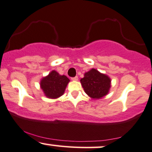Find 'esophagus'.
<instances>
[{"label": "esophagus", "instance_id": "esophagus-1", "mask_svg": "<svg viewBox=\"0 0 152 152\" xmlns=\"http://www.w3.org/2000/svg\"><path fill=\"white\" fill-rule=\"evenodd\" d=\"M71 80H73V81H77V80H78V77H77V76L74 77H72V78H71Z\"/></svg>", "mask_w": 152, "mask_h": 152}]
</instances>
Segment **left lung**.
<instances>
[{
  "instance_id": "1",
  "label": "left lung",
  "mask_w": 152,
  "mask_h": 152,
  "mask_svg": "<svg viewBox=\"0 0 152 152\" xmlns=\"http://www.w3.org/2000/svg\"><path fill=\"white\" fill-rule=\"evenodd\" d=\"M80 82L87 94L93 99H99L108 93L111 80L108 76L92 69L85 73Z\"/></svg>"
}]
</instances>
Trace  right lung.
<instances>
[{
  "label": "right lung",
  "mask_w": 152,
  "mask_h": 152,
  "mask_svg": "<svg viewBox=\"0 0 152 152\" xmlns=\"http://www.w3.org/2000/svg\"><path fill=\"white\" fill-rule=\"evenodd\" d=\"M69 80L65 75H60L53 70L40 82V86L48 98H58L63 94Z\"/></svg>",
  "instance_id": "obj_1"
}]
</instances>
